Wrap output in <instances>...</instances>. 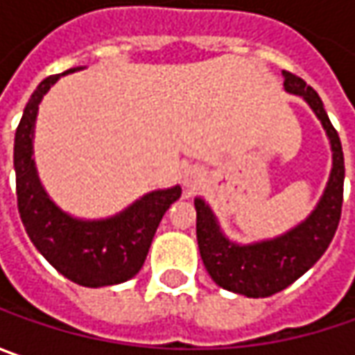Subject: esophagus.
I'll return each mask as SVG.
<instances>
[{
	"instance_id": "esophagus-1",
	"label": "esophagus",
	"mask_w": 355,
	"mask_h": 355,
	"mask_svg": "<svg viewBox=\"0 0 355 355\" xmlns=\"http://www.w3.org/2000/svg\"><path fill=\"white\" fill-rule=\"evenodd\" d=\"M196 178H198V171H189V173H185V184H193L196 182Z\"/></svg>"
}]
</instances>
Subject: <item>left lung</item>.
Returning a JSON list of instances; mask_svg holds the SVG:
<instances>
[{"label": "left lung", "mask_w": 355, "mask_h": 355, "mask_svg": "<svg viewBox=\"0 0 355 355\" xmlns=\"http://www.w3.org/2000/svg\"><path fill=\"white\" fill-rule=\"evenodd\" d=\"M284 89L300 94L320 118L332 144V173L318 207L302 225L294 227L282 237L247 247L229 243L203 199H196L198 209V245L203 265L211 279L231 293L249 298H265L284 291L300 279L326 252L334 239L344 201V152L340 136L324 110L318 92L294 73L282 71Z\"/></svg>", "instance_id": "left-lung-1"}]
</instances>
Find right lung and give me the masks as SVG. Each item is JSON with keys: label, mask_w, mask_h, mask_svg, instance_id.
Listing matches in <instances>:
<instances>
[{"label": "right lung", "mask_w": 355, "mask_h": 355, "mask_svg": "<svg viewBox=\"0 0 355 355\" xmlns=\"http://www.w3.org/2000/svg\"><path fill=\"white\" fill-rule=\"evenodd\" d=\"M59 76H47L37 87L15 132L17 209L35 247L62 277L92 288L120 284L142 268L157 225L168 207L182 196V187L152 191L126 211L104 221H78L55 207L39 184L31 156L39 103Z\"/></svg>", "instance_id": "1"}]
</instances>
